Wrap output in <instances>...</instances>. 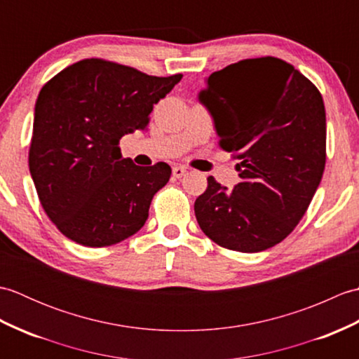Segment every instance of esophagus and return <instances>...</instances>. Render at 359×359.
Masks as SVG:
<instances>
[{"instance_id": "obj_1", "label": "esophagus", "mask_w": 359, "mask_h": 359, "mask_svg": "<svg viewBox=\"0 0 359 359\" xmlns=\"http://www.w3.org/2000/svg\"><path fill=\"white\" fill-rule=\"evenodd\" d=\"M185 174H187V168H184V166H174L172 168V175H174L175 179L184 177Z\"/></svg>"}]
</instances>
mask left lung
I'll use <instances>...</instances> for the list:
<instances>
[{"mask_svg": "<svg viewBox=\"0 0 359 359\" xmlns=\"http://www.w3.org/2000/svg\"><path fill=\"white\" fill-rule=\"evenodd\" d=\"M199 100L215 118L219 147L236 152L241 184L228 193L210 175L194 202L202 231L217 245L257 253L294 230L325 168V109L307 77L276 57L212 72Z\"/></svg>", "mask_w": 359, "mask_h": 359, "instance_id": "8db88e82", "label": "left lung"}]
</instances>
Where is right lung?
I'll use <instances>...</instances> for the list:
<instances>
[{
    "instance_id": "1",
    "label": "right lung",
    "mask_w": 359,
    "mask_h": 359,
    "mask_svg": "<svg viewBox=\"0 0 359 359\" xmlns=\"http://www.w3.org/2000/svg\"><path fill=\"white\" fill-rule=\"evenodd\" d=\"M182 74L154 77L103 58L67 66L41 88L35 104L29 170L46 215L67 239L102 248L144 225L171 166H137L120 139L144 131L154 104Z\"/></svg>"
}]
</instances>
